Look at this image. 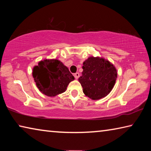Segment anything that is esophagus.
I'll list each match as a JSON object with an SVG mask.
<instances>
[{
	"label": "esophagus",
	"mask_w": 151,
	"mask_h": 151,
	"mask_svg": "<svg viewBox=\"0 0 151 151\" xmlns=\"http://www.w3.org/2000/svg\"><path fill=\"white\" fill-rule=\"evenodd\" d=\"M74 76H75V78L76 79H77V78H78L79 76H80V74H79V73H75Z\"/></svg>",
	"instance_id": "obj_1"
}]
</instances>
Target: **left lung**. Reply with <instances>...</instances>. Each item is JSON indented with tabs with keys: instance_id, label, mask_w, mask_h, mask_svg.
Returning <instances> with one entry per match:
<instances>
[{
	"instance_id": "obj_1",
	"label": "left lung",
	"mask_w": 151,
	"mask_h": 151,
	"mask_svg": "<svg viewBox=\"0 0 151 151\" xmlns=\"http://www.w3.org/2000/svg\"><path fill=\"white\" fill-rule=\"evenodd\" d=\"M83 69L78 81L85 95L93 100L108 95L117 78L114 65L103 58L91 57L83 63Z\"/></svg>"
}]
</instances>
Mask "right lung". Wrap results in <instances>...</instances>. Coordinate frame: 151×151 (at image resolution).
<instances>
[{"mask_svg":"<svg viewBox=\"0 0 151 151\" xmlns=\"http://www.w3.org/2000/svg\"><path fill=\"white\" fill-rule=\"evenodd\" d=\"M32 76L38 88L48 96L64 93L75 79L68 68L57 59L40 61L33 68Z\"/></svg>","mask_w":151,"mask_h":151,"instance_id":"add662e5","label":"right lung"}]
</instances>
